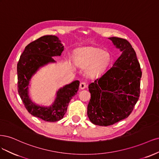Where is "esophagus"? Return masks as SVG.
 Here are the masks:
<instances>
[{"label": "esophagus", "instance_id": "esophagus-1", "mask_svg": "<svg viewBox=\"0 0 159 159\" xmlns=\"http://www.w3.org/2000/svg\"><path fill=\"white\" fill-rule=\"evenodd\" d=\"M86 87V83L85 81H82L80 83V89H84Z\"/></svg>", "mask_w": 159, "mask_h": 159}]
</instances>
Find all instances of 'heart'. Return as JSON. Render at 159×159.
Masks as SVG:
<instances>
[{
  "label": "heart",
  "instance_id": "1",
  "mask_svg": "<svg viewBox=\"0 0 159 159\" xmlns=\"http://www.w3.org/2000/svg\"><path fill=\"white\" fill-rule=\"evenodd\" d=\"M110 60L108 53L98 48H89L80 51L76 57L78 65L83 66L92 65L93 69L100 70L104 68Z\"/></svg>",
  "mask_w": 159,
  "mask_h": 159
}]
</instances>
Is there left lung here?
Masks as SVG:
<instances>
[{"label":"left lung","mask_w":159,"mask_h":159,"mask_svg":"<svg viewBox=\"0 0 159 159\" xmlns=\"http://www.w3.org/2000/svg\"><path fill=\"white\" fill-rule=\"evenodd\" d=\"M122 52L113 66L89 86L87 115L94 125L108 126L129 116L140 96L142 72L135 52L125 39L110 38Z\"/></svg>","instance_id":"left-lung-1"}]
</instances>
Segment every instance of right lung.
Instances as JSON below:
<instances>
[{
  "label": "right lung",
  "instance_id": "add662e5",
  "mask_svg": "<svg viewBox=\"0 0 159 159\" xmlns=\"http://www.w3.org/2000/svg\"><path fill=\"white\" fill-rule=\"evenodd\" d=\"M64 48L55 35H44L30 43L20 55L17 65L18 92L30 114L45 121L54 122L61 120L66 112L72 97L79 90L80 82L75 80L59 90L54 103L50 107L34 104L28 95L29 81L40 66L55 62L53 56H59Z\"/></svg>",
  "mask_w": 159,
  "mask_h": 159
}]
</instances>
